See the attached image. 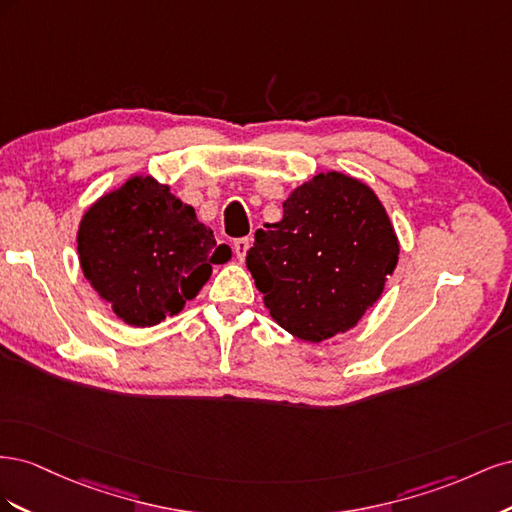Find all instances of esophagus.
Masks as SVG:
<instances>
[{
	"label": "esophagus",
	"instance_id": "34e87169",
	"mask_svg": "<svg viewBox=\"0 0 512 512\" xmlns=\"http://www.w3.org/2000/svg\"><path fill=\"white\" fill-rule=\"evenodd\" d=\"M232 250H235L239 260H245V254H247V250H250V239H247V237L235 239V241H232Z\"/></svg>",
	"mask_w": 512,
	"mask_h": 512
}]
</instances>
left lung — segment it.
Segmentation results:
<instances>
[{
    "label": "left lung",
    "instance_id": "obj_1",
    "mask_svg": "<svg viewBox=\"0 0 512 512\" xmlns=\"http://www.w3.org/2000/svg\"><path fill=\"white\" fill-rule=\"evenodd\" d=\"M399 243L378 196L342 173L316 175L256 230L247 269L273 320L305 342L346 333L384 290Z\"/></svg>",
    "mask_w": 512,
    "mask_h": 512
}]
</instances>
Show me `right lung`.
<instances>
[{
  "label": "right lung",
  "mask_w": 512,
  "mask_h": 512,
  "mask_svg": "<svg viewBox=\"0 0 512 512\" xmlns=\"http://www.w3.org/2000/svg\"><path fill=\"white\" fill-rule=\"evenodd\" d=\"M79 260L89 284L132 327H153L179 314L230 258L194 207L151 177H132L102 196L79 226Z\"/></svg>",
  "instance_id": "obj_1"
}]
</instances>
